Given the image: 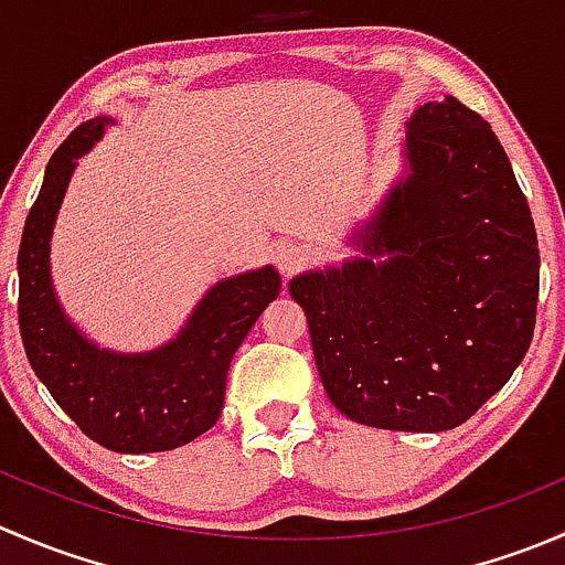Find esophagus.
<instances>
[{
	"instance_id": "1",
	"label": "esophagus",
	"mask_w": 565,
	"mask_h": 565,
	"mask_svg": "<svg viewBox=\"0 0 565 565\" xmlns=\"http://www.w3.org/2000/svg\"><path fill=\"white\" fill-rule=\"evenodd\" d=\"M306 259H309V254H306V248L298 246V243H278L276 250H273V262H276V267L281 270V276L298 273L300 267L306 265Z\"/></svg>"
}]
</instances>
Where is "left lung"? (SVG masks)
Wrapping results in <instances>:
<instances>
[{"label": "left lung", "mask_w": 565, "mask_h": 565, "mask_svg": "<svg viewBox=\"0 0 565 565\" xmlns=\"http://www.w3.org/2000/svg\"><path fill=\"white\" fill-rule=\"evenodd\" d=\"M347 246L289 281L333 407L377 429L465 424L522 363L539 303L535 226L489 122L451 95L415 108L402 172Z\"/></svg>", "instance_id": "8db88e82"}]
</instances>
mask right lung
<instances>
[{
    "label": "right lung",
    "mask_w": 565,
    "mask_h": 565,
    "mask_svg": "<svg viewBox=\"0 0 565 565\" xmlns=\"http://www.w3.org/2000/svg\"><path fill=\"white\" fill-rule=\"evenodd\" d=\"M111 117L78 125L45 167L19 248V324L26 358L54 402L98 446L117 454L172 451L196 440L224 409L237 347L281 292L273 265L213 284L180 333L147 352L98 347L62 309L51 278V235L78 158Z\"/></svg>",
    "instance_id": "1"
}]
</instances>
